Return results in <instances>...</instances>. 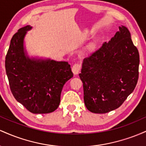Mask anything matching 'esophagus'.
I'll use <instances>...</instances> for the list:
<instances>
[{
	"mask_svg": "<svg viewBox=\"0 0 146 146\" xmlns=\"http://www.w3.org/2000/svg\"><path fill=\"white\" fill-rule=\"evenodd\" d=\"M81 69V65L79 63H75L72 66V71L75 75H77Z\"/></svg>",
	"mask_w": 146,
	"mask_h": 146,
	"instance_id": "1",
	"label": "esophagus"
}]
</instances>
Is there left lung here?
I'll use <instances>...</instances> for the list:
<instances>
[{
  "mask_svg": "<svg viewBox=\"0 0 146 146\" xmlns=\"http://www.w3.org/2000/svg\"><path fill=\"white\" fill-rule=\"evenodd\" d=\"M139 53L124 26L108 42H104L84 58L80 78L84 100L92 113H106L117 109L136 87Z\"/></svg>",
  "mask_w": 146,
  "mask_h": 146,
  "instance_id": "obj_1",
  "label": "left lung"
}]
</instances>
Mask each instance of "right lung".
<instances>
[{"mask_svg":"<svg viewBox=\"0 0 146 146\" xmlns=\"http://www.w3.org/2000/svg\"><path fill=\"white\" fill-rule=\"evenodd\" d=\"M29 25L13 36L5 57V70L14 98L34 114L52 113L59 106L64 84L73 76L66 62L30 60L23 40Z\"/></svg>","mask_w":146,"mask_h":146,"instance_id":"right-lung-1","label":"right lung"}]
</instances>
